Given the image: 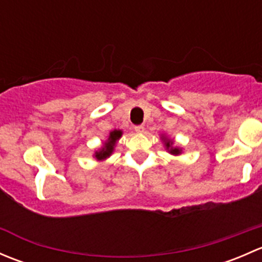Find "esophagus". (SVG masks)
<instances>
[{"mask_svg":"<svg viewBox=\"0 0 262 262\" xmlns=\"http://www.w3.org/2000/svg\"><path fill=\"white\" fill-rule=\"evenodd\" d=\"M134 129H136V132H137V133H138V134H143L144 130H146V128H144V125H137Z\"/></svg>","mask_w":262,"mask_h":262,"instance_id":"1","label":"esophagus"}]
</instances>
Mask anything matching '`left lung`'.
<instances>
[{
    "instance_id": "left-lung-1",
    "label": "left lung",
    "mask_w": 262,
    "mask_h": 262,
    "mask_svg": "<svg viewBox=\"0 0 262 262\" xmlns=\"http://www.w3.org/2000/svg\"><path fill=\"white\" fill-rule=\"evenodd\" d=\"M161 139H162L163 146H165L166 150H167L168 153H171V155H173V156L181 155L182 148L175 146V144H173L172 139L167 138V136H165V134H161Z\"/></svg>"
}]
</instances>
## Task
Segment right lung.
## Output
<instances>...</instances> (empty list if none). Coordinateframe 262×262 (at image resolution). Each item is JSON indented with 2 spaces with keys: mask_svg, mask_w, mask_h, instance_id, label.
Instances as JSON below:
<instances>
[{
  "mask_svg": "<svg viewBox=\"0 0 262 262\" xmlns=\"http://www.w3.org/2000/svg\"><path fill=\"white\" fill-rule=\"evenodd\" d=\"M121 136H123V130H120V129H114V130L110 132L106 141L102 143V147L99 148L97 150H95L94 157L96 158L97 161H105L106 158H109L110 156L113 155V152H114L115 144L118 143V141L121 138Z\"/></svg>",
  "mask_w": 262,
  "mask_h": 262,
  "instance_id": "right-lung-1",
  "label": "right lung"
}]
</instances>
